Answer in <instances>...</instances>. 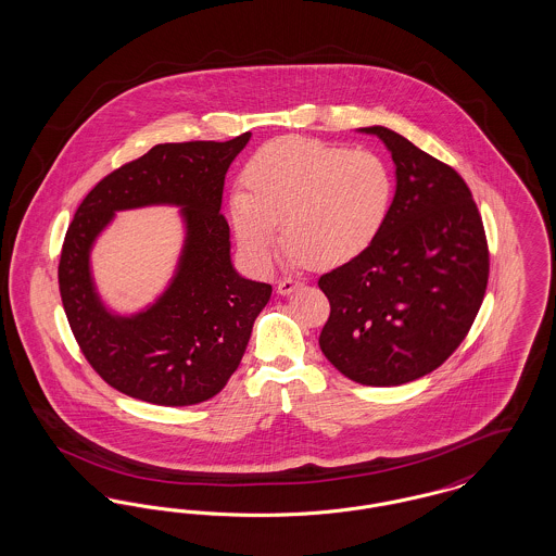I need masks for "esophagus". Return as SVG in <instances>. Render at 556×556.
I'll list each match as a JSON object with an SVG mask.
<instances>
[{
	"instance_id": "obj_1",
	"label": "esophagus",
	"mask_w": 556,
	"mask_h": 556,
	"mask_svg": "<svg viewBox=\"0 0 556 556\" xmlns=\"http://www.w3.org/2000/svg\"><path fill=\"white\" fill-rule=\"evenodd\" d=\"M302 283L300 281H293V279H283V281H279V286H277V291L281 293V295H290L293 291L298 290Z\"/></svg>"
}]
</instances>
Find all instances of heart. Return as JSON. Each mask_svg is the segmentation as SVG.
<instances>
[{"label":"heart","mask_w":556,"mask_h":556,"mask_svg":"<svg viewBox=\"0 0 556 556\" xmlns=\"http://www.w3.org/2000/svg\"><path fill=\"white\" fill-rule=\"evenodd\" d=\"M229 198L241 254L256 268L273 261L283 220L293 266L345 265L381 236L394 202V170L372 150L304 137L263 146Z\"/></svg>","instance_id":"heart-1"}]
</instances>
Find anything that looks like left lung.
Instances as JSON below:
<instances>
[{
    "label": "left lung",
    "mask_w": 556,
    "mask_h": 556,
    "mask_svg": "<svg viewBox=\"0 0 556 556\" xmlns=\"http://www.w3.org/2000/svg\"><path fill=\"white\" fill-rule=\"evenodd\" d=\"M396 193L381 236L318 279L331 315L318 345L348 379L390 388L438 369L465 340L488 286V245L473 195L448 164L388 127Z\"/></svg>",
    "instance_id": "left-lung-1"
}]
</instances>
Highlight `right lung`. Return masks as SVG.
Segmentation results:
<instances>
[{"label":"right lung","instance_id":"obj_1","mask_svg":"<svg viewBox=\"0 0 556 556\" xmlns=\"http://www.w3.org/2000/svg\"><path fill=\"white\" fill-rule=\"evenodd\" d=\"M250 137L159 143L80 202L62 245L60 295L85 358L114 390L160 406H189L216 396L238 369L273 291L236 270L220 214L225 175ZM148 205L180 208L182 252L154 303L118 314L94 286L90 252L116 211Z\"/></svg>","mask_w":556,"mask_h":556}]
</instances>
